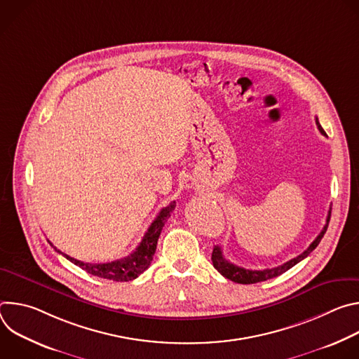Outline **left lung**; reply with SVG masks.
Returning <instances> with one entry per match:
<instances>
[{"instance_id": "obj_1", "label": "left lung", "mask_w": 359, "mask_h": 359, "mask_svg": "<svg viewBox=\"0 0 359 359\" xmlns=\"http://www.w3.org/2000/svg\"><path fill=\"white\" fill-rule=\"evenodd\" d=\"M316 122H317V126L320 129V132L323 135H325L324 129L321 128L320 122H318V118H316ZM330 217H331V209L328 212V216H327V223L324 226V229L321 230V233L317 236V238L310 244V247L306 248L304 252H301L299 255H297L295 259L284 263L283 266H278V267H274V269H266V270H247V269H243L240 266H236L233 263H230L229 260L224 259L223 255V251H222V247L216 245L213 248V252H212V262H213V266L215 269L226 278L234 281V283H238V284H254V283H260V281H266V280H270V278H274V277H278L281 276L283 273H285L287 270H290L291 267H294L295 264H298L301 260H304L306 255H309L321 241V238L324 237L327 229H328V223H330Z\"/></svg>"}]
</instances>
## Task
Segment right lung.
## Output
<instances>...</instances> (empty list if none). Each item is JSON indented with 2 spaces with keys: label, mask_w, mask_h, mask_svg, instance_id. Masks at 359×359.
<instances>
[{
  "label": "right lung",
  "mask_w": 359,
  "mask_h": 359,
  "mask_svg": "<svg viewBox=\"0 0 359 359\" xmlns=\"http://www.w3.org/2000/svg\"><path fill=\"white\" fill-rule=\"evenodd\" d=\"M176 203L172 201L169 206L163 208L159 213V216L155 219L150 224V227L147 229V231L144 233L142 241L139 243V245L136 247V250L133 252H130L129 255L123 259L111 262V263H83L79 262L76 259L69 257L68 254L61 252L60 250H55L62 254L64 257H67L71 263H74L75 266L81 267L82 270H85L86 273L100 277V278H107V280H114V281H130L135 280L136 277H139L144 270L149 269L153 255H155L156 251V245H158V240L161 236V231L165 226V223L168 222V219L170 217V213L175 210ZM49 244L53 245V243L49 241Z\"/></svg>",
  "instance_id": "right-lung-1"
}]
</instances>
